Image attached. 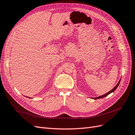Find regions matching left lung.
I'll use <instances>...</instances> for the list:
<instances>
[{
  "mask_svg": "<svg viewBox=\"0 0 135 135\" xmlns=\"http://www.w3.org/2000/svg\"><path fill=\"white\" fill-rule=\"evenodd\" d=\"M120 80L119 81V82H118V83L117 84V85L114 87V88L112 90H110V91H109L108 93H107V94H104V95H102V96H100V97H97V98H93V99H100V98H104V97H107V96H108V95H109V94H110V93H113V92H114V91L116 90V89L118 88V85H119V83H120Z\"/></svg>",
  "mask_w": 135,
  "mask_h": 135,
  "instance_id": "obj_1",
  "label": "left lung"
}]
</instances>
